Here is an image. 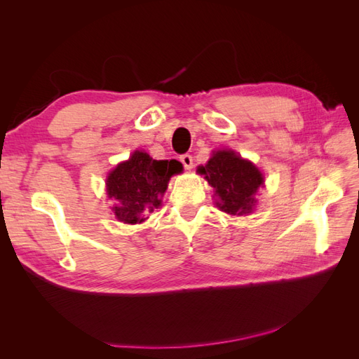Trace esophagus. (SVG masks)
Instances as JSON below:
<instances>
[{"mask_svg":"<svg viewBox=\"0 0 359 359\" xmlns=\"http://www.w3.org/2000/svg\"><path fill=\"white\" fill-rule=\"evenodd\" d=\"M180 161L182 163V166L186 168L187 170H190V169L193 168V157H191L190 154H182V156L180 157Z\"/></svg>","mask_w":359,"mask_h":359,"instance_id":"34e87169","label":"esophagus"}]
</instances>
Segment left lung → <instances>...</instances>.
<instances>
[{
  "instance_id": "obj_1",
  "label": "left lung",
  "mask_w": 359,
  "mask_h": 359,
  "mask_svg": "<svg viewBox=\"0 0 359 359\" xmlns=\"http://www.w3.org/2000/svg\"><path fill=\"white\" fill-rule=\"evenodd\" d=\"M199 173L215 190L217 206L227 214L243 215L255 210V193L264 184L260 170L233 151H217Z\"/></svg>"
}]
</instances>
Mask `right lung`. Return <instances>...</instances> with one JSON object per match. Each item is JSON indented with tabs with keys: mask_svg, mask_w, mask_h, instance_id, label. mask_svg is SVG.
Returning a JSON list of instances; mask_svg holds the SVG:
<instances>
[{
	"mask_svg": "<svg viewBox=\"0 0 359 359\" xmlns=\"http://www.w3.org/2000/svg\"><path fill=\"white\" fill-rule=\"evenodd\" d=\"M177 160H153L144 151L133 156L109 173L106 186L109 198L119 203L114 206L115 217L128 224L142 223L158 208L169 178L181 172Z\"/></svg>",
	"mask_w": 359,
	"mask_h": 359,
	"instance_id": "add662e5",
	"label": "right lung"
}]
</instances>
